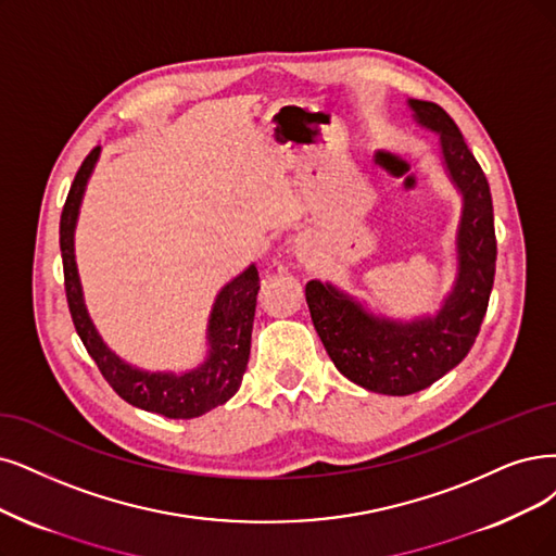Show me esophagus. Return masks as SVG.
Listing matches in <instances>:
<instances>
[{
	"label": "esophagus",
	"mask_w": 556,
	"mask_h": 556,
	"mask_svg": "<svg viewBox=\"0 0 556 556\" xmlns=\"http://www.w3.org/2000/svg\"><path fill=\"white\" fill-rule=\"evenodd\" d=\"M312 250V242H309V238H298V254L300 256H304L306 252Z\"/></svg>",
	"instance_id": "esophagus-1"
}]
</instances>
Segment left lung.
<instances>
[{"label":"left lung","mask_w":556,"mask_h":556,"mask_svg":"<svg viewBox=\"0 0 556 556\" xmlns=\"http://www.w3.org/2000/svg\"><path fill=\"white\" fill-rule=\"evenodd\" d=\"M419 123L440 132L448 176L463 192L458 279L438 316L394 323L366 314L330 283H306L316 332L339 371L376 394L421 392L458 366L475 345L495 283L497 238L490 185L477 157L440 105L409 100Z\"/></svg>","instance_id":"8db88e82"}]
</instances>
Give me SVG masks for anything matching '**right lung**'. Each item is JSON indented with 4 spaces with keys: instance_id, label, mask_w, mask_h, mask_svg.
Masks as SVG:
<instances>
[{
    "instance_id": "obj_1",
    "label": "right lung",
    "mask_w": 556,
    "mask_h": 556,
    "mask_svg": "<svg viewBox=\"0 0 556 556\" xmlns=\"http://www.w3.org/2000/svg\"><path fill=\"white\" fill-rule=\"evenodd\" d=\"M98 153L100 147L91 149V153L81 162L59 222V247L61 261H64V286L73 325L81 343H85L87 353L96 362L98 371L123 401L147 409V413H155L169 419L201 417L208 409L229 401L242 382L247 362H250L256 295L261 289L258 270L252 265L250 270H244L231 283H226L217 295L208 325L211 357L197 371L185 376L147 374L123 364L102 343L93 323L89 320L85 302H81V289L73 254V231L79 201L81 194H85Z\"/></svg>"
}]
</instances>
